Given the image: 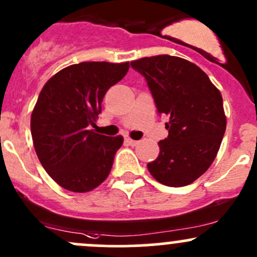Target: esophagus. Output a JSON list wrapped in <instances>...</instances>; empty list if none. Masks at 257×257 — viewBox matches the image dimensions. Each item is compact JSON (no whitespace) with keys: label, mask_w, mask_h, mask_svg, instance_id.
Instances as JSON below:
<instances>
[{"label":"esophagus","mask_w":257,"mask_h":257,"mask_svg":"<svg viewBox=\"0 0 257 257\" xmlns=\"http://www.w3.org/2000/svg\"><path fill=\"white\" fill-rule=\"evenodd\" d=\"M125 142H126V143H128L130 146H137V145H139L140 141L132 140L131 137H128V136H127V137H125Z\"/></svg>","instance_id":"esophagus-1"}]
</instances>
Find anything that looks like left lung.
Returning <instances> with one entry per match:
<instances>
[{"mask_svg":"<svg viewBox=\"0 0 257 257\" xmlns=\"http://www.w3.org/2000/svg\"><path fill=\"white\" fill-rule=\"evenodd\" d=\"M147 81L169 135L159 141V156L148 163L153 178L181 187L194 183L216 159L227 127L222 94L195 63L157 55L131 62Z\"/></svg>","mask_w":257,"mask_h":257,"instance_id":"8db88e82","label":"left lung"}]
</instances>
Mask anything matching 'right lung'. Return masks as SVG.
Instances as JSON below:
<instances>
[{"label":"right lung","instance_id":"right-lung-1","mask_svg":"<svg viewBox=\"0 0 257 257\" xmlns=\"http://www.w3.org/2000/svg\"><path fill=\"white\" fill-rule=\"evenodd\" d=\"M128 62H81L51 77L30 117L33 145L46 173L63 189L88 192L109 175L123 137L90 130L111 85L125 77Z\"/></svg>","mask_w":257,"mask_h":257}]
</instances>
